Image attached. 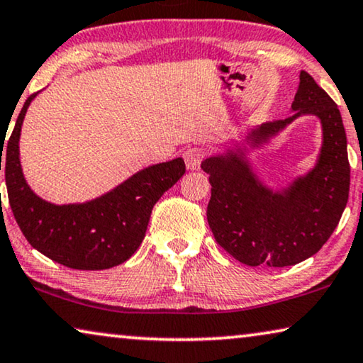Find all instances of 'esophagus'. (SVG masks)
Masks as SVG:
<instances>
[{
	"mask_svg": "<svg viewBox=\"0 0 363 363\" xmlns=\"http://www.w3.org/2000/svg\"><path fill=\"white\" fill-rule=\"evenodd\" d=\"M203 157H206V151L202 147H189V150L184 152V160H186V166L189 171H197L201 169V162Z\"/></svg>",
	"mask_w": 363,
	"mask_h": 363,
	"instance_id": "1",
	"label": "esophagus"
}]
</instances>
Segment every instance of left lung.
<instances>
[{
    "mask_svg": "<svg viewBox=\"0 0 363 363\" xmlns=\"http://www.w3.org/2000/svg\"><path fill=\"white\" fill-rule=\"evenodd\" d=\"M291 111L284 120L247 128L201 166L212 186L207 220L213 237L248 267H293L313 257L335 230L349 199L350 166L340 111L304 70ZM303 116L320 120V152L309 172L274 189L257 174L252 152Z\"/></svg>",
    "mask_w": 363,
    "mask_h": 363,
    "instance_id": "obj_1",
    "label": "left lung"
}]
</instances>
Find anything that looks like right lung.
Returning <instances> with one entry per match:
<instances>
[{"instance_id":"obj_1","label":"right lung","mask_w":363,"mask_h":363,"mask_svg":"<svg viewBox=\"0 0 363 363\" xmlns=\"http://www.w3.org/2000/svg\"><path fill=\"white\" fill-rule=\"evenodd\" d=\"M35 95L24 101L4 151V177L14 218L30 247L55 263L84 272L118 267L140 248L155 203L186 172L184 160L143 167L90 201H45L30 189L19 156L21 128Z\"/></svg>"}]
</instances>
